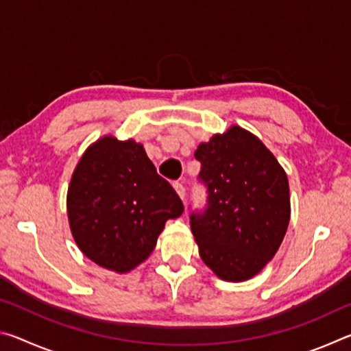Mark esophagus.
Returning <instances> with one entry per match:
<instances>
[{
  "label": "esophagus",
  "mask_w": 351,
  "mask_h": 351,
  "mask_svg": "<svg viewBox=\"0 0 351 351\" xmlns=\"http://www.w3.org/2000/svg\"><path fill=\"white\" fill-rule=\"evenodd\" d=\"M173 187L176 190V193L180 195V198L181 199H186V187H184V184L182 182H175Z\"/></svg>",
  "instance_id": "esophagus-1"
}]
</instances>
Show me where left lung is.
I'll return each instance as SVG.
<instances>
[{
    "mask_svg": "<svg viewBox=\"0 0 351 351\" xmlns=\"http://www.w3.org/2000/svg\"><path fill=\"white\" fill-rule=\"evenodd\" d=\"M204 210L190 213L199 255L228 282L254 277L274 257L287 234L288 178L257 136L240 127L199 144Z\"/></svg>",
    "mask_w": 351,
    "mask_h": 351,
    "instance_id": "8db88e82",
    "label": "left lung"
}]
</instances>
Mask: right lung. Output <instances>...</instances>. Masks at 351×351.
<instances>
[{
  "mask_svg": "<svg viewBox=\"0 0 351 351\" xmlns=\"http://www.w3.org/2000/svg\"><path fill=\"white\" fill-rule=\"evenodd\" d=\"M71 232L102 268L128 272L156 246L165 221L184 212L175 189L156 173L144 147L112 136L83 153L68 187Z\"/></svg>",
  "mask_w": 351,
  "mask_h": 351,
  "instance_id": "obj_1",
  "label": "right lung"
}]
</instances>
